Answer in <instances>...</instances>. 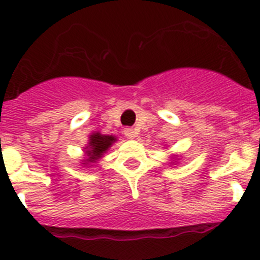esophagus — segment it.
I'll use <instances>...</instances> for the list:
<instances>
[{
	"mask_svg": "<svg viewBox=\"0 0 260 260\" xmlns=\"http://www.w3.org/2000/svg\"><path fill=\"white\" fill-rule=\"evenodd\" d=\"M124 135H125V137L131 138V140L136 137V132H135V129H132V128H125Z\"/></svg>",
	"mask_w": 260,
	"mask_h": 260,
	"instance_id": "esophagus-1",
	"label": "esophagus"
}]
</instances>
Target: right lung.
<instances>
[{
	"mask_svg": "<svg viewBox=\"0 0 260 260\" xmlns=\"http://www.w3.org/2000/svg\"><path fill=\"white\" fill-rule=\"evenodd\" d=\"M115 142V138L113 136H104L100 135V133H94V135H91L89 137V145L87 146V154L91 156V159L88 161H92V160H96L111 146V144Z\"/></svg>",
	"mask_w": 260,
	"mask_h": 260,
	"instance_id": "1",
	"label": "right lung"
}]
</instances>
